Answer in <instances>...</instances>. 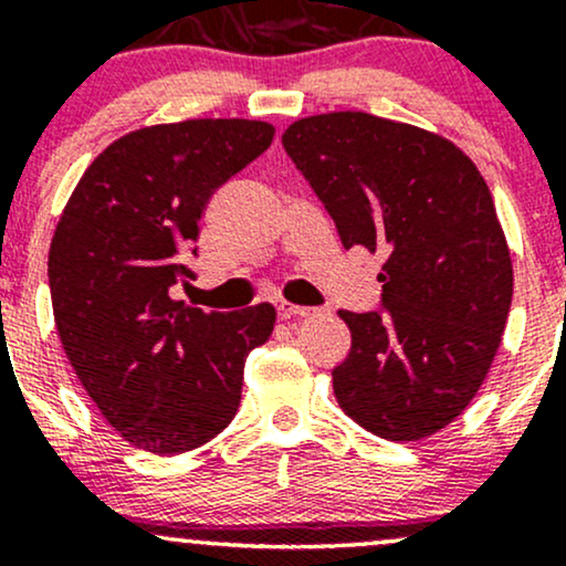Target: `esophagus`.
I'll use <instances>...</instances> for the list:
<instances>
[{"instance_id":"34e87169","label":"esophagus","mask_w":566,"mask_h":566,"mask_svg":"<svg viewBox=\"0 0 566 566\" xmlns=\"http://www.w3.org/2000/svg\"><path fill=\"white\" fill-rule=\"evenodd\" d=\"M276 311H279V319H284V322L303 319V316L316 314L314 308H305V305H295V303H287V301H279L276 303Z\"/></svg>"}]
</instances>
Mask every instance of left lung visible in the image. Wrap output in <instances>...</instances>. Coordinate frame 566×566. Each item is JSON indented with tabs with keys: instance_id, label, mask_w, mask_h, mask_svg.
I'll use <instances>...</instances> for the list:
<instances>
[{
	"instance_id": "8db88e82",
	"label": "left lung",
	"mask_w": 566,
	"mask_h": 566,
	"mask_svg": "<svg viewBox=\"0 0 566 566\" xmlns=\"http://www.w3.org/2000/svg\"><path fill=\"white\" fill-rule=\"evenodd\" d=\"M282 143L343 247L386 258V314L337 311L350 329L348 359L333 369L337 405L375 437H431L471 405L511 311L490 186L452 140L365 112L305 116Z\"/></svg>"
}]
</instances>
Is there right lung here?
<instances>
[{"instance_id": "right-lung-1", "label": "right lung", "mask_w": 566, "mask_h": 566, "mask_svg": "<svg viewBox=\"0 0 566 566\" xmlns=\"http://www.w3.org/2000/svg\"><path fill=\"white\" fill-rule=\"evenodd\" d=\"M274 133L255 119L135 129L97 154L57 220V335L84 391L138 450L180 454L216 439L242 401L247 354L274 333L271 303L205 314L170 295L193 279L180 258L207 201Z\"/></svg>"}]
</instances>
